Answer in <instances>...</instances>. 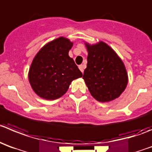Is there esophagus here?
I'll use <instances>...</instances> for the list:
<instances>
[{
	"label": "esophagus",
	"instance_id": "34e87169",
	"mask_svg": "<svg viewBox=\"0 0 152 152\" xmlns=\"http://www.w3.org/2000/svg\"><path fill=\"white\" fill-rule=\"evenodd\" d=\"M79 69L81 70V72H82V73H83V72H84V69H85V65H83V64L79 65Z\"/></svg>",
	"mask_w": 152,
	"mask_h": 152
}]
</instances>
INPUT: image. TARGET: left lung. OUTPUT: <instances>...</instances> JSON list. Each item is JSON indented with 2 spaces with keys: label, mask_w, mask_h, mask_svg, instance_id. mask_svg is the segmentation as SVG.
Masks as SVG:
<instances>
[{
  "label": "left lung",
  "mask_w": 152,
  "mask_h": 152,
  "mask_svg": "<svg viewBox=\"0 0 152 152\" xmlns=\"http://www.w3.org/2000/svg\"><path fill=\"white\" fill-rule=\"evenodd\" d=\"M87 67L83 79L91 94L100 102H109L121 95L127 84V74L122 61L106 44H86Z\"/></svg>",
  "instance_id": "1"
}]
</instances>
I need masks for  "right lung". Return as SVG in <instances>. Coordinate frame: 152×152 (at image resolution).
Segmentation results:
<instances>
[{"label": "right lung", "mask_w": 152, "mask_h": 152, "mask_svg": "<svg viewBox=\"0 0 152 152\" xmlns=\"http://www.w3.org/2000/svg\"><path fill=\"white\" fill-rule=\"evenodd\" d=\"M73 42L59 37L39 51L29 70V82L35 93L46 100H55L66 92L71 82L83 76L68 55Z\"/></svg>", "instance_id": "1"}]
</instances>
